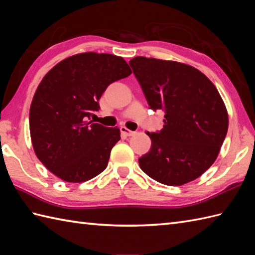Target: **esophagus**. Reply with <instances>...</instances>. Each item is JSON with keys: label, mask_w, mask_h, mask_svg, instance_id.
<instances>
[{"label": "esophagus", "mask_w": 255, "mask_h": 255, "mask_svg": "<svg viewBox=\"0 0 255 255\" xmlns=\"http://www.w3.org/2000/svg\"><path fill=\"white\" fill-rule=\"evenodd\" d=\"M120 131H121V133H122L123 135H126V136H132V135H134V133H135V132L131 131V129L127 128L126 127H121V128H120Z\"/></svg>", "instance_id": "obj_1"}]
</instances>
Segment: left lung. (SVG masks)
Listing matches in <instances>:
<instances>
[{
    "instance_id": "left-lung-1",
    "label": "left lung",
    "mask_w": 255,
    "mask_h": 255,
    "mask_svg": "<svg viewBox=\"0 0 255 255\" xmlns=\"http://www.w3.org/2000/svg\"><path fill=\"white\" fill-rule=\"evenodd\" d=\"M151 110L165 112V126L147 133L150 150L142 170L166 185H182L216 160L228 131V113L214 84L195 67L136 56L129 61Z\"/></svg>"
}]
</instances>
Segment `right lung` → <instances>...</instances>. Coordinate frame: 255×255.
Wrapping results in <instances>:
<instances>
[{"instance_id": "right-lung-1", "label": "right lung", "mask_w": 255, "mask_h": 255, "mask_svg": "<svg viewBox=\"0 0 255 255\" xmlns=\"http://www.w3.org/2000/svg\"><path fill=\"white\" fill-rule=\"evenodd\" d=\"M132 71L121 56L86 52L51 69L33 96L29 128L33 149L48 170L66 182L103 172L120 129L90 120L107 87Z\"/></svg>"}]
</instances>
